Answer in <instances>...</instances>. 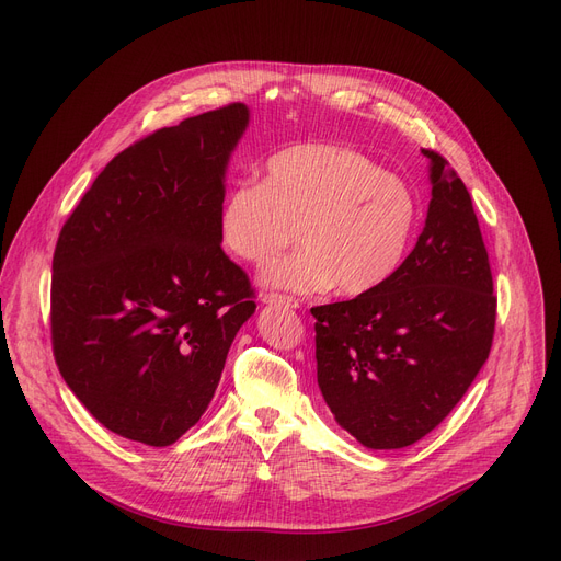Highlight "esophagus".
Listing matches in <instances>:
<instances>
[{
	"mask_svg": "<svg viewBox=\"0 0 561 561\" xmlns=\"http://www.w3.org/2000/svg\"><path fill=\"white\" fill-rule=\"evenodd\" d=\"M263 302H265V305H279V307L300 309V300L293 298V296H284V293H265Z\"/></svg>",
	"mask_w": 561,
	"mask_h": 561,
	"instance_id": "esophagus-1",
	"label": "esophagus"
}]
</instances>
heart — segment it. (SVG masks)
Segmentation results:
<instances>
[{"label": "heart", "mask_w": 561, "mask_h": 561, "mask_svg": "<svg viewBox=\"0 0 561 561\" xmlns=\"http://www.w3.org/2000/svg\"><path fill=\"white\" fill-rule=\"evenodd\" d=\"M421 204L402 176L364 152L332 142H300L265 161L263 182L243 180L222 199V245L261 263L300 236L302 250L263 265L261 282L296 293L336 286L366 296L407 259Z\"/></svg>", "instance_id": "obj_1"}]
</instances>
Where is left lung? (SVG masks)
Listing matches in <instances>:
<instances>
[{
	"instance_id": "obj_1",
	"label": "left lung",
	"mask_w": 561,
	"mask_h": 561,
	"mask_svg": "<svg viewBox=\"0 0 561 561\" xmlns=\"http://www.w3.org/2000/svg\"><path fill=\"white\" fill-rule=\"evenodd\" d=\"M432 163L425 229L400 271L355 300L313 307L318 387L339 425L373 450L416 444L489 359L493 277L473 202L450 163Z\"/></svg>"
}]
</instances>
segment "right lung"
<instances>
[{
	"label": "right lung",
	"mask_w": 561,
	"mask_h": 561,
	"mask_svg": "<svg viewBox=\"0 0 561 561\" xmlns=\"http://www.w3.org/2000/svg\"><path fill=\"white\" fill-rule=\"evenodd\" d=\"M248 125L233 102L115 154L58 233L51 350L66 385L111 432L163 448L209 407L248 273L220 248L225 165Z\"/></svg>",
	"instance_id": "obj_1"
}]
</instances>
